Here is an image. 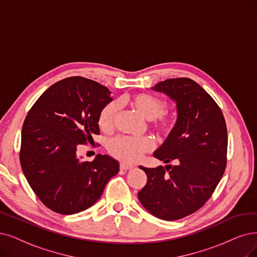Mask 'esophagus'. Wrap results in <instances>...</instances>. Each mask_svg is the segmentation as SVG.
Returning <instances> with one entry per match:
<instances>
[{"label":"esophagus","mask_w":257,"mask_h":257,"mask_svg":"<svg viewBox=\"0 0 257 257\" xmlns=\"http://www.w3.org/2000/svg\"><path fill=\"white\" fill-rule=\"evenodd\" d=\"M119 168H120L121 170H127V169L134 168V165H129V164H126V163H120V164H119Z\"/></svg>","instance_id":"esophagus-1"}]
</instances>
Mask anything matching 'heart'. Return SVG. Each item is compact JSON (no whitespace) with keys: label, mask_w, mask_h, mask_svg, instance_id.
<instances>
[{"label":"heart","mask_w":257,"mask_h":257,"mask_svg":"<svg viewBox=\"0 0 257 257\" xmlns=\"http://www.w3.org/2000/svg\"><path fill=\"white\" fill-rule=\"evenodd\" d=\"M129 106L140 115L150 121V127L160 136H168L176 125V115L165 111L166 102L153 94L138 93L127 100ZM118 106L111 101L104 106L98 115V126L101 130L111 129L116 116ZM154 144L149 138L135 139L129 137H115L108 142V151L111 156L122 162L135 163L145 153L151 150Z\"/></svg>","instance_id":"1"}]
</instances>
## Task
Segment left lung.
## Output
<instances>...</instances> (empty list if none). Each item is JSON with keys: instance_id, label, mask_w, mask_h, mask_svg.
I'll list each match as a JSON object with an SVG mask.
<instances>
[{"instance_id": "1", "label": "left lung", "mask_w": 257, "mask_h": 257, "mask_svg": "<svg viewBox=\"0 0 257 257\" xmlns=\"http://www.w3.org/2000/svg\"><path fill=\"white\" fill-rule=\"evenodd\" d=\"M177 103L174 130L154 154L174 165L146 168L147 183L138 194L160 219H181L211 198L226 166L227 131L223 114L202 87L189 78H172L151 88Z\"/></svg>"}]
</instances>
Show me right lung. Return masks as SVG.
I'll return each instance as SVG.
<instances>
[{
	"label": "right lung",
	"instance_id": "1",
	"mask_svg": "<svg viewBox=\"0 0 257 257\" xmlns=\"http://www.w3.org/2000/svg\"><path fill=\"white\" fill-rule=\"evenodd\" d=\"M110 94L100 83L74 76L51 85L27 113L21 167L37 197L56 213L87 210L118 173V162L107 155H97L92 162L76 155L79 145L99 135L98 115L112 101Z\"/></svg>",
	"mask_w": 257,
	"mask_h": 257
}]
</instances>
